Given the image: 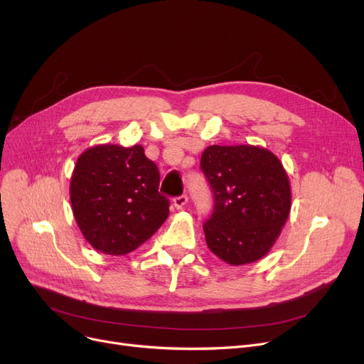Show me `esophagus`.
<instances>
[{"mask_svg": "<svg viewBox=\"0 0 364 364\" xmlns=\"http://www.w3.org/2000/svg\"><path fill=\"white\" fill-rule=\"evenodd\" d=\"M187 202H188L187 196H186V195H181V196H178V198L174 199V206H176L177 209H183V208L187 205Z\"/></svg>", "mask_w": 364, "mask_h": 364, "instance_id": "34e87169", "label": "esophagus"}]
</instances>
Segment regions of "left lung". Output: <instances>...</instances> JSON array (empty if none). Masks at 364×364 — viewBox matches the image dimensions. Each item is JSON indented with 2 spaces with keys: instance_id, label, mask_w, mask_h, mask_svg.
Instances as JSON below:
<instances>
[{
  "instance_id": "1",
  "label": "left lung",
  "mask_w": 364,
  "mask_h": 364,
  "mask_svg": "<svg viewBox=\"0 0 364 364\" xmlns=\"http://www.w3.org/2000/svg\"><path fill=\"white\" fill-rule=\"evenodd\" d=\"M200 168L214 192L203 224L209 250L230 265L270 252L291 213L289 177L279 158L259 146H209Z\"/></svg>"
}]
</instances>
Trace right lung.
<instances>
[{
  "instance_id": "obj_1",
  "label": "right lung",
  "mask_w": 364,
  "mask_h": 364,
  "mask_svg": "<svg viewBox=\"0 0 364 364\" xmlns=\"http://www.w3.org/2000/svg\"><path fill=\"white\" fill-rule=\"evenodd\" d=\"M159 171L140 144H97L82 151L70 177V203L85 240L106 255L137 250L169 215Z\"/></svg>"
}]
</instances>
